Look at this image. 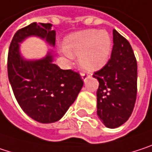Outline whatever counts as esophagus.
Wrapping results in <instances>:
<instances>
[{
    "instance_id": "1",
    "label": "esophagus",
    "mask_w": 152,
    "mask_h": 152,
    "mask_svg": "<svg viewBox=\"0 0 152 152\" xmlns=\"http://www.w3.org/2000/svg\"><path fill=\"white\" fill-rule=\"evenodd\" d=\"M89 77H90V75L87 73H81V78L84 81H86L87 80V78H89Z\"/></svg>"
}]
</instances>
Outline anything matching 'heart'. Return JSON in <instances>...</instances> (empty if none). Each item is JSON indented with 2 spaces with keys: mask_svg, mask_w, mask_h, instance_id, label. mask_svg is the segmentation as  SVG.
<instances>
[{
  "mask_svg": "<svg viewBox=\"0 0 152 152\" xmlns=\"http://www.w3.org/2000/svg\"><path fill=\"white\" fill-rule=\"evenodd\" d=\"M111 48V38L106 31L87 29L67 37L61 52L68 58L79 56L80 68L92 73L107 63Z\"/></svg>",
  "mask_w": 152,
  "mask_h": 152,
  "instance_id": "obj_1",
  "label": "heart"
}]
</instances>
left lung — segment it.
<instances>
[{
	"mask_svg": "<svg viewBox=\"0 0 152 152\" xmlns=\"http://www.w3.org/2000/svg\"><path fill=\"white\" fill-rule=\"evenodd\" d=\"M110 59L93 77L98 80L97 115L107 128L115 129L128 121L137 93V64L129 41L113 30Z\"/></svg>",
	"mask_w": 152,
	"mask_h": 152,
	"instance_id": "1",
	"label": "left lung"
}]
</instances>
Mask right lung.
<instances>
[{
    "label": "right lung",
    "instance_id": "add662e5",
    "mask_svg": "<svg viewBox=\"0 0 152 152\" xmlns=\"http://www.w3.org/2000/svg\"><path fill=\"white\" fill-rule=\"evenodd\" d=\"M50 23H33L14 35L8 54V75L15 97L29 117L42 124L58 121L74 102L83 86L79 72L62 70L52 63L48 53L39 60H25L19 52V43L37 36L54 46L55 30Z\"/></svg>",
    "mask_w": 152,
    "mask_h": 152
}]
</instances>
